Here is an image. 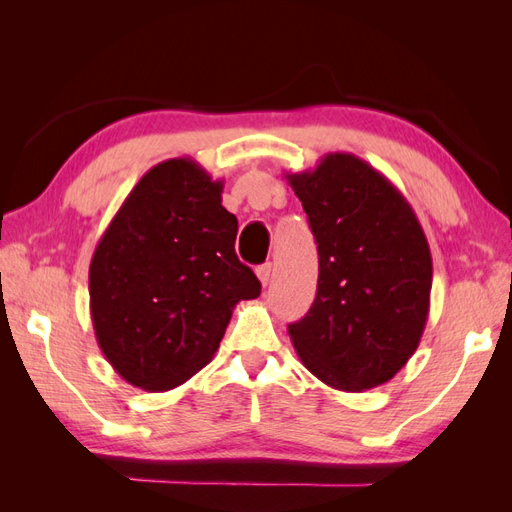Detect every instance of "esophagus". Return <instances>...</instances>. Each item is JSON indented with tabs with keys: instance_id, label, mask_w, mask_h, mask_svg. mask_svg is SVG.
I'll use <instances>...</instances> for the list:
<instances>
[{
	"instance_id": "34e87169",
	"label": "esophagus",
	"mask_w": 512,
	"mask_h": 512,
	"mask_svg": "<svg viewBox=\"0 0 512 512\" xmlns=\"http://www.w3.org/2000/svg\"><path fill=\"white\" fill-rule=\"evenodd\" d=\"M256 275H258L260 284L267 286V284L271 282V262H265V265H260V267L256 269Z\"/></svg>"
}]
</instances>
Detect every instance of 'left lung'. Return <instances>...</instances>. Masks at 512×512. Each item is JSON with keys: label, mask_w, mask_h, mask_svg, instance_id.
Wrapping results in <instances>:
<instances>
[{"label": "left lung", "mask_w": 512, "mask_h": 512, "mask_svg": "<svg viewBox=\"0 0 512 512\" xmlns=\"http://www.w3.org/2000/svg\"><path fill=\"white\" fill-rule=\"evenodd\" d=\"M286 179L318 243V292L288 327L292 346L333 389H374L425 331L433 265L423 226L406 196L352 153H327Z\"/></svg>", "instance_id": "1"}]
</instances>
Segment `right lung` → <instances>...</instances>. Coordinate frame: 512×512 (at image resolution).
Returning <instances> with one entry per match:
<instances>
[{
	"label": "right lung",
	"instance_id": "obj_1",
	"mask_svg": "<svg viewBox=\"0 0 512 512\" xmlns=\"http://www.w3.org/2000/svg\"><path fill=\"white\" fill-rule=\"evenodd\" d=\"M224 181L192 158L141 177L100 237L89 265L98 346L138 389L164 393L203 369L239 301L260 282L235 254L237 218Z\"/></svg>",
	"mask_w": 512,
	"mask_h": 512
}]
</instances>
